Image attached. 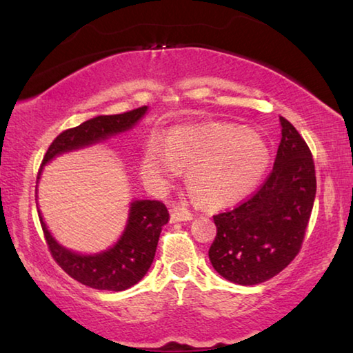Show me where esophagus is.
<instances>
[{
    "instance_id": "obj_1",
    "label": "esophagus",
    "mask_w": 353,
    "mask_h": 353,
    "mask_svg": "<svg viewBox=\"0 0 353 353\" xmlns=\"http://www.w3.org/2000/svg\"><path fill=\"white\" fill-rule=\"evenodd\" d=\"M193 219V214L190 211L183 210V208H172L171 210V221L172 222H187Z\"/></svg>"
}]
</instances>
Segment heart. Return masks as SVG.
<instances>
[{"label": "heart", "instance_id": "b5f03b06", "mask_svg": "<svg viewBox=\"0 0 353 353\" xmlns=\"http://www.w3.org/2000/svg\"><path fill=\"white\" fill-rule=\"evenodd\" d=\"M268 150L254 132L232 126H187L168 132L165 145L150 139L140 171L151 187L165 188L188 168L187 182L208 207L241 201L264 176Z\"/></svg>", "mask_w": 353, "mask_h": 353}]
</instances>
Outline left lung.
<instances>
[{
  "mask_svg": "<svg viewBox=\"0 0 353 353\" xmlns=\"http://www.w3.org/2000/svg\"><path fill=\"white\" fill-rule=\"evenodd\" d=\"M281 121L272 174L252 199L214 216L217 234L208 250L214 270L230 283H265L290 264L303 243L315 202L310 150L294 126Z\"/></svg>",
  "mask_w": 353,
  "mask_h": 353,
  "instance_id": "1",
  "label": "left lung"
}]
</instances>
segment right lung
Wrapping results in <instances>:
<instances>
[{"label":"right lung","mask_w":353,"mask_h":353,"mask_svg":"<svg viewBox=\"0 0 353 353\" xmlns=\"http://www.w3.org/2000/svg\"><path fill=\"white\" fill-rule=\"evenodd\" d=\"M148 112V106H142L123 114L97 115L85 123L63 131L50 143L38 172L40 182L43 168L55 157L79 151L88 146L106 142L108 139L126 131H131ZM35 201H38V185L35 187ZM38 207V203H37ZM38 216L44 232V238L54 259L70 278L97 290L121 292L136 285L154 261L157 242L162 227L170 221V213L165 205L148 199H134L130 203L126 225L120 238L110 248L97 253H79L63 247L49 232L43 214L38 208Z\"/></svg>","instance_id":"add662e5"}]
</instances>
